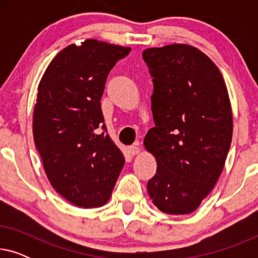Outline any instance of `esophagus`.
I'll return each instance as SVG.
<instances>
[{"label": "esophagus", "mask_w": 258, "mask_h": 258, "mask_svg": "<svg viewBox=\"0 0 258 258\" xmlns=\"http://www.w3.org/2000/svg\"><path fill=\"white\" fill-rule=\"evenodd\" d=\"M141 148H140V143H135L134 146L129 147V153L133 155V156H135V155H137L140 153Z\"/></svg>", "instance_id": "obj_1"}]
</instances>
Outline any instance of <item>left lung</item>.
<instances>
[{
  "label": "left lung",
  "mask_w": 258,
  "mask_h": 258,
  "mask_svg": "<svg viewBox=\"0 0 258 258\" xmlns=\"http://www.w3.org/2000/svg\"><path fill=\"white\" fill-rule=\"evenodd\" d=\"M156 126L144 137L157 170L148 182L155 207L169 215L195 211L223 171L231 144L232 111L220 69L192 45L148 48Z\"/></svg>",
  "instance_id": "8db88e82"
}]
</instances>
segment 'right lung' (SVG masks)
<instances>
[{"label": "right lung", "mask_w": 258, "mask_h": 258, "mask_svg": "<svg viewBox=\"0 0 258 258\" xmlns=\"http://www.w3.org/2000/svg\"><path fill=\"white\" fill-rule=\"evenodd\" d=\"M132 48L88 38L52 58L37 87L33 134L45 175L74 206L110 199L124 156L105 130L101 97L115 63Z\"/></svg>", "instance_id": "right-lung-1"}]
</instances>
